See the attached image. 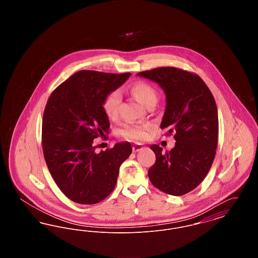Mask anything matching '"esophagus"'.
Instances as JSON below:
<instances>
[{
  "label": "esophagus",
  "instance_id": "34e87169",
  "mask_svg": "<svg viewBox=\"0 0 258 258\" xmlns=\"http://www.w3.org/2000/svg\"><path fill=\"white\" fill-rule=\"evenodd\" d=\"M143 148H144V145H143V144L136 143L135 145H134V147H133V152H134V153H136V152H138V151L142 150Z\"/></svg>",
  "mask_w": 258,
  "mask_h": 258
}]
</instances>
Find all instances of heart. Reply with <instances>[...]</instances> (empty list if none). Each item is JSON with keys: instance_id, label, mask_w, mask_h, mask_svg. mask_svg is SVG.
<instances>
[{"instance_id": "obj_1", "label": "heart", "mask_w": 258, "mask_h": 258, "mask_svg": "<svg viewBox=\"0 0 258 258\" xmlns=\"http://www.w3.org/2000/svg\"><path fill=\"white\" fill-rule=\"evenodd\" d=\"M130 92L145 106L156 102L157 100V92L155 88L147 82H136L130 88ZM120 101L121 96L118 91L111 92L103 99L102 109L109 119L117 117ZM151 131L152 124L150 123H126L119 131V135L130 140H145Z\"/></svg>"}]
</instances>
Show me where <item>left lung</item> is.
<instances>
[{
  "label": "left lung",
  "instance_id": "1",
  "mask_svg": "<svg viewBox=\"0 0 258 258\" xmlns=\"http://www.w3.org/2000/svg\"><path fill=\"white\" fill-rule=\"evenodd\" d=\"M157 82L166 96V108L160 128L174 134L175 147L162 153L152 145L156 162L149 169L152 184L171 196H184L195 189L208 174L216 156L219 118L215 98L197 74L173 67L137 74Z\"/></svg>",
  "mask_w": 258,
  "mask_h": 258
}]
</instances>
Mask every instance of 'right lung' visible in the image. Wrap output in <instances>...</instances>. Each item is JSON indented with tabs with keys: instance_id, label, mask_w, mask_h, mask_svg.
<instances>
[{
	"instance_id": "obj_1",
	"label": "right lung",
	"mask_w": 258,
	"mask_h": 258,
	"mask_svg": "<svg viewBox=\"0 0 258 258\" xmlns=\"http://www.w3.org/2000/svg\"><path fill=\"white\" fill-rule=\"evenodd\" d=\"M130 76L80 71L57 87L47 100L41 132L43 156L53 180L74 202L92 205L108 197L121 164L132 154L128 142L98 154L93 144L110 126L103 99Z\"/></svg>"
}]
</instances>
